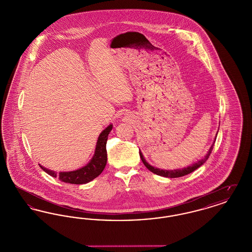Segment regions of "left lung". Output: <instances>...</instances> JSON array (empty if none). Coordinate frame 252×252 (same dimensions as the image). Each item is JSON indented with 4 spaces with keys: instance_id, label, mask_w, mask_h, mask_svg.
<instances>
[{
    "instance_id": "1",
    "label": "left lung",
    "mask_w": 252,
    "mask_h": 252,
    "mask_svg": "<svg viewBox=\"0 0 252 252\" xmlns=\"http://www.w3.org/2000/svg\"><path fill=\"white\" fill-rule=\"evenodd\" d=\"M216 135H217V134H216ZM215 142H216V141H215ZM214 144H213V145L211 146V148H210V150L208 151L207 155L204 157L202 159H199L198 161L194 162L191 166L182 168V169H177V170H162V169H158V168L154 167V166L150 165V164L144 159V156H143V154H142L141 151H140V157H141L142 161L144 162L145 167L147 168L149 171L153 172L154 174L158 175V176H161V177H165V178H171V179H173V178H180V177H183V176H185V175H188V174L193 172L194 170H196L197 168L200 167V166L203 164L204 162L209 158V157H210L212 151H213Z\"/></svg>"
}]
</instances>
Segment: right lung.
<instances>
[{"instance_id": "add662e5", "label": "right lung", "mask_w": 252, "mask_h": 252, "mask_svg": "<svg viewBox=\"0 0 252 252\" xmlns=\"http://www.w3.org/2000/svg\"><path fill=\"white\" fill-rule=\"evenodd\" d=\"M112 129V125H109L107 128L100 133L97 143H96L94 155L91 161L80 169L71 172H60L57 173L55 171L49 170L39 164L40 168L46 172L48 175L53 178H58L59 180L71 183V184H85L97 178L106 167L108 157H107V140L108 134Z\"/></svg>"}]
</instances>
